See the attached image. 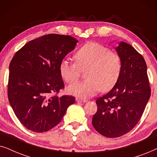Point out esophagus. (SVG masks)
<instances>
[{"label": "esophagus", "mask_w": 157, "mask_h": 157, "mask_svg": "<svg viewBox=\"0 0 157 157\" xmlns=\"http://www.w3.org/2000/svg\"><path fill=\"white\" fill-rule=\"evenodd\" d=\"M76 101H77V102H80V103H87V102L88 101V100H86V99H82V98H76Z\"/></svg>", "instance_id": "1"}]
</instances>
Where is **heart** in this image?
<instances>
[{"label":"heart","instance_id":"b5f03b06","mask_svg":"<svg viewBox=\"0 0 157 157\" xmlns=\"http://www.w3.org/2000/svg\"><path fill=\"white\" fill-rule=\"evenodd\" d=\"M75 63L62 59L59 66L60 76L67 83L79 78L80 70L87 69L85 73L87 80L75 82L68 87L71 95L80 98L95 95L98 92L111 90L120 77L122 62L116 52L97 42H87L74 54Z\"/></svg>","mask_w":157,"mask_h":157}]
</instances>
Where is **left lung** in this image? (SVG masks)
Here are the masks:
<instances>
[{"label": "left lung", "mask_w": 157, "mask_h": 157, "mask_svg": "<svg viewBox=\"0 0 157 157\" xmlns=\"http://www.w3.org/2000/svg\"><path fill=\"white\" fill-rule=\"evenodd\" d=\"M121 57L120 77L111 90L98 98L92 124L100 134L117 138L134 128L151 95L147 67L144 57L124 41L116 48Z\"/></svg>", "instance_id": "8db88e82"}]
</instances>
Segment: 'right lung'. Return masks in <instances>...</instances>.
<instances>
[{
	"mask_svg": "<svg viewBox=\"0 0 157 157\" xmlns=\"http://www.w3.org/2000/svg\"><path fill=\"white\" fill-rule=\"evenodd\" d=\"M78 41L68 35L50 33L26 44L9 65L8 98L14 113L29 130L42 133L57 126L73 96L57 94L64 87L60 62Z\"/></svg>",
	"mask_w": 157,
	"mask_h": 157,
	"instance_id": "1",
	"label": "right lung"
}]
</instances>
